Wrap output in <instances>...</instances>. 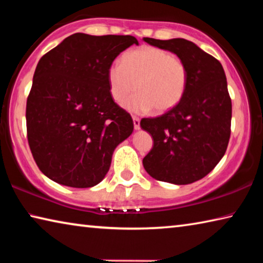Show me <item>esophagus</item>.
<instances>
[{
    "instance_id": "34e87169",
    "label": "esophagus",
    "mask_w": 263,
    "mask_h": 263,
    "mask_svg": "<svg viewBox=\"0 0 263 263\" xmlns=\"http://www.w3.org/2000/svg\"><path fill=\"white\" fill-rule=\"evenodd\" d=\"M133 125H135V130H139L140 128V119L137 116H133Z\"/></svg>"
}]
</instances>
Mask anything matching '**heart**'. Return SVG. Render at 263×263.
Returning <instances> with one entry per match:
<instances>
[{
	"instance_id": "b5f03b06",
	"label": "heart",
	"mask_w": 263,
	"mask_h": 263,
	"mask_svg": "<svg viewBox=\"0 0 263 263\" xmlns=\"http://www.w3.org/2000/svg\"><path fill=\"white\" fill-rule=\"evenodd\" d=\"M108 69L110 94L123 103L133 91L139 92L125 106L133 112H166L183 99L189 72L183 59L172 52L153 46H142L123 55Z\"/></svg>"
}]
</instances>
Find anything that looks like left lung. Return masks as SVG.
<instances>
[{
    "label": "left lung",
    "instance_id": "obj_1",
    "mask_svg": "<svg viewBox=\"0 0 263 263\" xmlns=\"http://www.w3.org/2000/svg\"><path fill=\"white\" fill-rule=\"evenodd\" d=\"M149 45L183 59L189 80L183 99L140 126L153 138L142 159L146 172L158 181L189 184L206 176L224 157L231 136L232 102L225 72L216 58L182 38H144Z\"/></svg>",
    "mask_w": 263,
    "mask_h": 263
}]
</instances>
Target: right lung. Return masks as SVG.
Wrapping results in <instances>:
<instances>
[{
  "instance_id": "obj_1",
  "label": "right lung",
  "mask_w": 263,
  "mask_h": 263,
  "mask_svg": "<svg viewBox=\"0 0 263 263\" xmlns=\"http://www.w3.org/2000/svg\"><path fill=\"white\" fill-rule=\"evenodd\" d=\"M133 35L74 33L44 54L26 101V131L44 175L73 188L104 179L118 144L131 135L130 114L110 94L108 69Z\"/></svg>"
}]
</instances>
